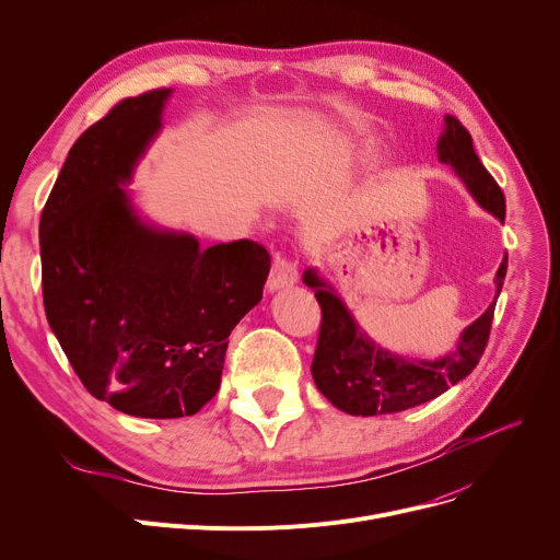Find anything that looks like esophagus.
I'll return each instance as SVG.
<instances>
[{"label": "esophagus", "mask_w": 560, "mask_h": 560, "mask_svg": "<svg viewBox=\"0 0 560 560\" xmlns=\"http://www.w3.org/2000/svg\"><path fill=\"white\" fill-rule=\"evenodd\" d=\"M298 283V262L292 260L285 254H277L272 260V270H270V279H268V290H281V288H290Z\"/></svg>", "instance_id": "34e87169"}]
</instances>
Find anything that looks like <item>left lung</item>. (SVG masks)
Instances as JSON below:
<instances>
[{"label": "left lung", "mask_w": 560, "mask_h": 560, "mask_svg": "<svg viewBox=\"0 0 560 560\" xmlns=\"http://www.w3.org/2000/svg\"><path fill=\"white\" fill-rule=\"evenodd\" d=\"M438 159L440 163L452 165L483 209L504 222V192L479 161L472 136L454 115L445 117V129L438 138ZM506 268L509 256H504L494 277L497 298L502 292ZM304 281L315 290V300L322 308L319 338L311 365L315 386L349 416L399 413V410L431 401L463 381L483 357L497 302L460 334L456 349L447 357L438 361H410L370 340L336 295V290L322 281L315 270H306Z\"/></svg>", "instance_id": "1"}]
</instances>
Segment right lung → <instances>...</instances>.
Segmentation results:
<instances>
[{
  "label": "right lung",
  "instance_id": "right-lung-1",
  "mask_svg": "<svg viewBox=\"0 0 560 560\" xmlns=\"http://www.w3.org/2000/svg\"><path fill=\"white\" fill-rule=\"evenodd\" d=\"M170 88L127 97L85 129L40 215L43 302L93 397L133 418L195 416L220 388L233 327L270 272L254 241L201 249L138 218L133 167L161 131Z\"/></svg>",
  "mask_w": 560,
  "mask_h": 560
}]
</instances>
